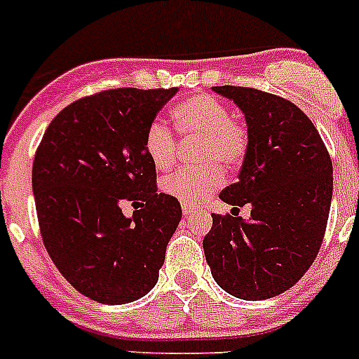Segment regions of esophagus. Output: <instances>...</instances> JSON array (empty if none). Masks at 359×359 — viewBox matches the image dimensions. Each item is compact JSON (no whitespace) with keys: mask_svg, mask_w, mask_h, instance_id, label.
<instances>
[{"mask_svg":"<svg viewBox=\"0 0 359 359\" xmlns=\"http://www.w3.org/2000/svg\"><path fill=\"white\" fill-rule=\"evenodd\" d=\"M182 212H184V216H193V214H196V209H193V207L191 205H182Z\"/></svg>","mask_w":359,"mask_h":359,"instance_id":"esophagus-1","label":"esophagus"}]
</instances>
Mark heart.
<instances>
[{"label": "heart", "mask_w": 359, "mask_h": 359, "mask_svg": "<svg viewBox=\"0 0 359 359\" xmlns=\"http://www.w3.org/2000/svg\"><path fill=\"white\" fill-rule=\"evenodd\" d=\"M173 122L184 136L202 138L196 161L198 168H184L161 180V191L182 205H198L209 198L225 180L226 168H237L244 161L250 145L248 129L230 116L223 100L207 93H198L182 100L173 108ZM143 149L159 170L170 168L177 156L173 130L161 120H152L145 130Z\"/></svg>", "instance_id": "b5f03b06"}]
</instances>
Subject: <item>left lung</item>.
Listing matches in <instances>:
<instances>
[{"instance_id":"8db88e82","label":"left lung","mask_w":359,"mask_h":359,"mask_svg":"<svg viewBox=\"0 0 359 359\" xmlns=\"http://www.w3.org/2000/svg\"><path fill=\"white\" fill-rule=\"evenodd\" d=\"M212 90L239 106L250 136L239 180L219 198L251 203V216L212 214L203 251L221 289L262 301L296 285L316 260L330 216L333 164L319 130L294 102L246 86Z\"/></svg>"}]
</instances>
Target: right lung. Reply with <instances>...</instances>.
Segmentation results:
<instances>
[{
  "label": "right lung",
  "mask_w": 359,
  "mask_h": 359,
  "mask_svg": "<svg viewBox=\"0 0 359 359\" xmlns=\"http://www.w3.org/2000/svg\"><path fill=\"white\" fill-rule=\"evenodd\" d=\"M179 88H115L83 97L53 118L35 152L32 186L40 236L56 269L104 304L154 289L182 209L157 193L143 149L149 123ZM123 201L142 203L133 218Z\"/></svg>",
  "instance_id": "1"
}]
</instances>
